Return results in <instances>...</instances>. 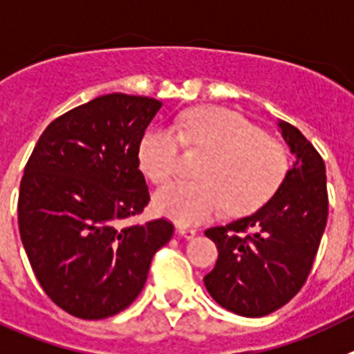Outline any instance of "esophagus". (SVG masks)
I'll use <instances>...</instances> for the list:
<instances>
[{
    "mask_svg": "<svg viewBox=\"0 0 354 354\" xmlns=\"http://www.w3.org/2000/svg\"><path fill=\"white\" fill-rule=\"evenodd\" d=\"M178 233L185 239H194V235L198 233L196 228H190V226H178Z\"/></svg>",
    "mask_w": 354,
    "mask_h": 354,
    "instance_id": "obj_1",
    "label": "esophagus"
}]
</instances>
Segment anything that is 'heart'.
Listing matches in <instances>:
<instances>
[{
    "mask_svg": "<svg viewBox=\"0 0 354 354\" xmlns=\"http://www.w3.org/2000/svg\"><path fill=\"white\" fill-rule=\"evenodd\" d=\"M181 144L208 153L198 181H174L155 194V208L178 224H198L224 210H257L274 196L288 173V153L257 126L221 109L180 113L169 128H155L139 144V165L153 183H165L180 167Z\"/></svg>",
    "mask_w": 354,
    "mask_h": 354,
    "instance_id": "obj_1",
    "label": "heart"
}]
</instances>
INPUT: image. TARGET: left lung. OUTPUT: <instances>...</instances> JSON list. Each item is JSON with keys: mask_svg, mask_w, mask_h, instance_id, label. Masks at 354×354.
<instances>
[{"mask_svg": "<svg viewBox=\"0 0 354 354\" xmlns=\"http://www.w3.org/2000/svg\"><path fill=\"white\" fill-rule=\"evenodd\" d=\"M279 128L296 162L276 194L254 214L205 232L219 251L205 287L244 317L272 313L301 290L328 221L324 160L296 126Z\"/></svg>", "mask_w": 354, "mask_h": 354, "instance_id": "obj_1", "label": "left lung"}]
</instances>
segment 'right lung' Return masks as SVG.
Wrapping results in <instances>:
<instances>
[{"instance_id":"obj_1","label":"right lung","mask_w":354,"mask_h":354,"mask_svg":"<svg viewBox=\"0 0 354 354\" xmlns=\"http://www.w3.org/2000/svg\"><path fill=\"white\" fill-rule=\"evenodd\" d=\"M162 103L106 94L49 122L24 167L17 221L37 281L80 319L112 317L137 299L167 219L124 224L149 203L139 144Z\"/></svg>"}]
</instances>
